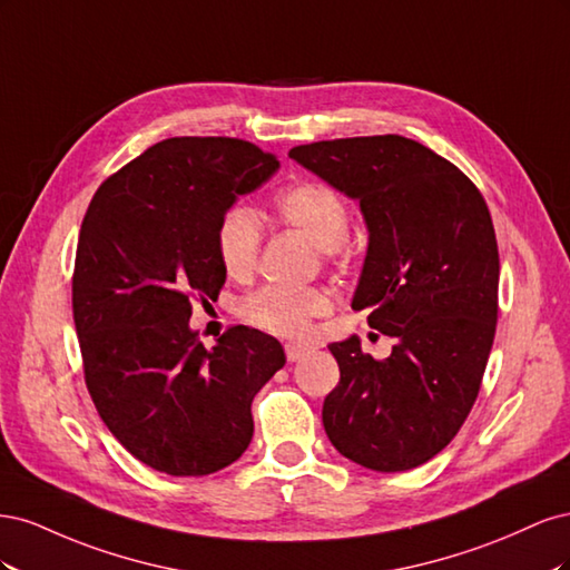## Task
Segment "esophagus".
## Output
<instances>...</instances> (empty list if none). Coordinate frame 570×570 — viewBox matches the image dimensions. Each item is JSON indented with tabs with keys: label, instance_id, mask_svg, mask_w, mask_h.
Wrapping results in <instances>:
<instances>
[{
	"label": "esophagus",
	"instance_id": "1",
	"mask_svg": "<svg viewBox=\"0 0 570 570\" xmlns=\"http://www.w3.org/2000/svg\"><path fill=\"white\" fill-rule=\"evenodd\" d=\"M308 352H312V350L302 347V344H285V356H287L289 364H295V361L304 358Z\"/></svg>",
	"mask_w": 570,
	"mask_h": 570
}]
</instances>
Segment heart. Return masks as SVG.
Instances as JSON below:
<instances>
[{"label":"heart","mask_w":570,"mask_h":570,"mask_svg":"<svg viewBox=\"0 0 570 570\" xmlns=\"http://www.w3.org/2000/svg\"><path fill=\"white\" fill-rule=\"evenodd\" d=\"M275 214L287 228L306 237L325 254L342 249L350 230V206L335 187L318 180H302L289 185L275 199ZM258 247H262V226L258 218L235 206L226 212L216 228L218 262L230 278L245 281L256 268ZM331 295L321 287H262L239 304V316L258 331L285 340H302L312 331L318 316L331 312Z\"/></svg>","instance_id":"obj_1"}]
</instances>
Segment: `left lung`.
<instances>
[{"instance_id":"8db88e82","label":"left lung","mask_w":570,"mask_h":570,"mask_svg":"<svg viewBox=\"0 0 570 570\" xmlns=\"http://www.w3.org/2000/svg\"><path fill=\"white\" fill-rule=\"evenodd\" d=\"M289 159L356 199L368 252L352 308L396 340L387 358L333 342L340 383L323 402L335 450L371 471H409L454 440L475 404L497 327L499 252L471 178L402 135L344 137Z\"/></svg>"}]
</instances>
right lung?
<instances>
[{
    "label": "right lung",
    "instance_id": "obj_1",
    "mask_svg": "<svg viewBox=\"0 0 570 570\" xmlns=\"http://www.w3.org/2000/svg\"><path fill=\"white\" fill-rule=\"evenodd\" d=\"M278 159L235 137H170L99 185L85 212L73 321L85 385L126 450L168 475H209L245 454L252 402L285 366L281 342L233 325L214 350L193 302L226 283L216 228Z\"/></svg>",
    "mask_w": 570,
    "mask_h": 570
}]
</instances>
